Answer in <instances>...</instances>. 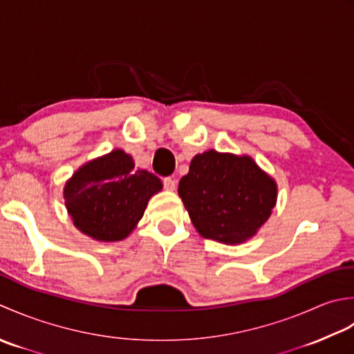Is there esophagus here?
I'll return each mask as SVG.
<instances>
[{
  "instance_id": "1",
  "label": "esophagus",
  "mask_w": 354,
  "mask_h": 354,
  "mask_svg": "<svg viewBox=\"0 0 354 354\" xmlns=\"http://www.w3.org/2000/svg\"><path fill=\"white\" fill-rule=\"evenodd\" d=\"M163 187L167 191H174L176 189V178L172 177H165L163 178Z\"/></svg>"
}]
</instances>
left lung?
Wrapping results in <instances>:
<instances>
[{"mask_svg":"<svg viewBox=\"0 0 354 354\" xmlns=\"http://www.w3.org/2000/svg\"><path fill=\"white\" fill-rule=\"evenodd\" d=\"M192 225L207 240L246 241L270 217L277 185L250 157L206 151L178 183Z\"/></svg>","mask_w":354,"mask_h":354,"instance_id":"1","label":"left lung"}]
</instances>
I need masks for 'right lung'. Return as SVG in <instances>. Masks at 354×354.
I'll return each instance as SVG.
<instances>
[{
	"instance_id": "1",
	"label": "right lung",
	"mask_w": 354,
	"mask_h": 354,
	"mask_svg": "<svg viewBox=\"0 0 354 354\" xmlns=\"http://www.w3.org/2000/svg\"><path fill=\"white\" fill-rule=\"evenodd\" d=\"M162 182L145 169H134L133 158L116 149L76 171L64 198L75 226L95 240L119 241L143 217L148 200Z\"/></svg>"
}]
</instances>
